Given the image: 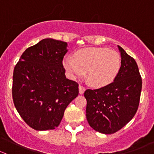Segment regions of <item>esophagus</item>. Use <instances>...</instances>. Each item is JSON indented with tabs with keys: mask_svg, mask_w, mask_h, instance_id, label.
<instances>
[{
	"mask_svg": "<svg viewBox=\"0 0 154 154\" xmlns=\"http://www.w3.org/2000/svg\"><path fill=\"white\" fill-rule=\"evenodd\" d=\"M85 90H86V88H85L84 86H83L82 85L79 86V92H80V94H83Z\"/></svg>",
	"mask_w": 154,
	"mask_h": 154,
	"instance_id": "1",
	"label": "esophagus"
}]
</instances>
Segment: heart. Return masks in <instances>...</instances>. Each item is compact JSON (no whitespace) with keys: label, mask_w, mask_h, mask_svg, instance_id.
Returning <instances> with one entry per match:
<instances>
[{"label":"heart","mask_w":154,"mask_h":154,"mask_svg":"<svg viewBox=\"0 0 154 154\" xmlns=\"http://www.w3.org/2000/svg\"><path fill=\"white\" fill-rule=\"evenodd\" d=\"M63 66L71 79L81 77L86 71L89 83L99 87L112 81L120 68L121 58L114 50L88 48L77 51L74 60L65 59Z\"/></svg>","instance_id":"heart-1"}]
</instances>
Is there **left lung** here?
Listing matches in <instances>:
<instances>
[{
    "mask_svg": "<svg viewBox=\"0 0 154 154\" xmlns=\"http://www.w3.org/2000/svg\"><path fill=\"white\" fill-rule=\"evenodd\" d=\"M121 67L112 83L86 89V119L99 133H116L134 117L140 100L142 80L136 62L119 45Z\"/></svg>",
    "mask_w": 154,
    "mask_h": 154,
    "instance_id": "obj_1",
    "label": "left lung"
}]
</instances>
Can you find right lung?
I'll return each mask as SVG.
<instances>
[{"mask_svg": "<svg viewBox=\"0 0 154 154\" xmlns=\"http://www.w3.org/2000/svg\"><path fill=\"white\" fill-rule=\"evenodd\" d=\"M67 43L45 38L25 50L15 65L12 99L23 120L35 130H54L78 95V83L65 75Z\"/></svg>", "mask_w": 154, "mask_h": 154, "instance_id": "right-lung-1", "label": "right lung"}]
</instances>
